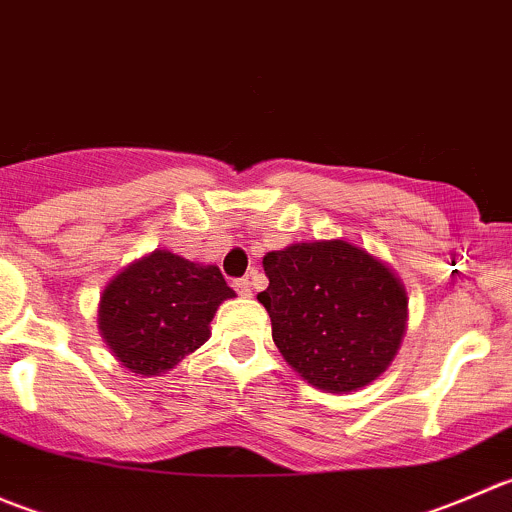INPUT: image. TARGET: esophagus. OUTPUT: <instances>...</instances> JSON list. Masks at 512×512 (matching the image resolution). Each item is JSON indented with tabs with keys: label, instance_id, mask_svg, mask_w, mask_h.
Here are the masks:
<instances>
[{
	"label": "esophagus",
	"instance_id": "34e87169",
	"mask_svg": "<svg viewBox=\"0 0 512 512\" xmlns=\"http://www.w3.org/2000/svg\"><path fill=\"white\" fill-rule=\"evenodd\" d=\"M232 287H235L237 294H242V297H250V292H252L250 277H240V280L232 282Z\"/></svg>",
	"mask_w": 512,
	"mask_h": 512
}]
</instances>
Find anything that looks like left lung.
Segmentation results:
<instances>
[{
    "instance_id": "obj_1",
    "label": "left lung",
    "mask_w": 512,
    "mask_h": 512,
    "mask_svg": "<svg viewBox=\"0 0 512 512\" xmlns=\"http://www.w3.org/2000/svg\"><path fill=\"white\" fill-rule=\"evenodd\" d=\"M270 287L257 294L277 349L312 386L332 394L374 381L406 327V292L394 272L344 240L267 252Z\"/></svg>"
}]
</instances>
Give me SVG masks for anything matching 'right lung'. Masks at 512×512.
<instances>
[{"label": "right lung", "mask_w": 512, "mask_h": 512, "mask_svg": "<svg viewBox=\"0 0 512 512\" xmlns=\"http://www.w3.org/2000/svg\"><path fill=\"white\" fill-rule=\"evenodd\" d=\"M235 297L215 265H195L168 250L128 265L106 287L98 327L133 374L158 376L203 347L210 319Z\"/></svg>", "instance_id": "right-lung-1"}]
</instances>
